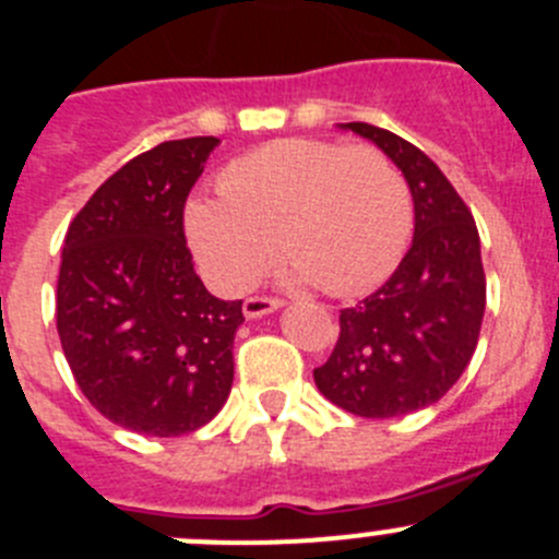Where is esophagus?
<instances>
[{
  "label": "esophagus",
  "instance_id": "esophagus-1",
  "mask_svg": "<svg viewBox=\"0 0 559 559\" xmlns=\"http://www.w3.org/2000/svg\"><path fill=\"white\" fill-rule=\"evenodd\" d=\"M281 306H284V300H281V297L253 295V297H248V300H245L242 311H245V317H248V320H255V317L270 314V311L281 309Z\"/></svg>",
  "mask_w": 559,
  "mask_h": 559
}]
</instances>
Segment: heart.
<instances>
[{
    "instance_id": "1",
    "label": "heart",
    "mask_w": 559,
    "mask_h": 559,
    "mask_svg": "<svg viewBox=\"0 0 559 559\" xmlns=\"http://www.w3.org/2000/svg\"><path fill=\"white\" fill-rule=\"evenodd\" d=\"M217 190L190 203L187 237L203 275L228 295L253 286L275 248L292 278L358 295L389 278L414 226L403 170L372 145L275 140L231 162Z\"/></svg>"
}]
</instances>
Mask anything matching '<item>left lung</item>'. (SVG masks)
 <instances>
[{"label": "left lung", "mask_w": 559, "mask_h": 559, "mask_svg": "<svg viewBox=\"0 0 559 559\" xmlns=\"http://www.w3.org/2000/svg\"><path fill=\"white\" fill-rule=\"evenodd\" d=\"M378 143L414 195V245L380 289L338 311L331 358L317 389L364 419L438 403L468 367L485 311V270L474 217L436 162L372 123H344Z\"/></svg>", "instance_id": "left-lung-1"}]
</instances>
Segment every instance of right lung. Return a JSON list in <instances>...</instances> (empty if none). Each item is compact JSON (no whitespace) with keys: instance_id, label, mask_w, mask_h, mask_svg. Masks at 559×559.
Here are the masks:
<instances>
[{"instance_id":"obj_1","label":"right lung","mask_w":559,"mask_h":559,"mask_svg":"<svg viewBox=\"0 0 559 559\" xmlns=\"http://www.w3.org/2000/svg\"><path fill=\"white\" fill-rule=\"evenodd\" d=\"M217 138L168 140L115 170L62 245L57 333L93 408L140 436L206 425L234 380L242 300L192 270L185 203Z\"/></svg>"}]
</instances>
